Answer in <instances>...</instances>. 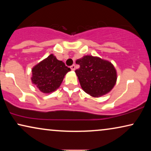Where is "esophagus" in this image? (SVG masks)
<instances>
[{
	"instance_id": "1",
	"label": "esophagus",
	"mask_w": 151,
	"mask_h": 151,
	"mask_svg": "<svg viewBox=\"0 0 151 151\" xmlns=\"http://www.w3.org/2000/svg\"><path fill=\"white\" fill-rule=\"evenodd\" d=\"M70 68H71V69L72 70V71H74V70L76 69V66H75V65H73L70 67Z\"/></svg>"
}]
</instances>
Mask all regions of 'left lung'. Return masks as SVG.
<instances>
[{
  "label": "left lung",
  "mask_w": 151,
  "mask_h": 151,
  "mask_svg": "<svg viewBox=\"0 0 151 151\" xmlns=\"http://www.w3.org/2000/svg\"><path fill=\"white\" fill-rule=\"evenodd\" d=\"M76 63L80 65L75 72L81 87L90 96L98 97L108 93L116 83V70L110 62L85 55Z\"/></svg>",
  "instance_id": "obj_1"
}]
</instances>
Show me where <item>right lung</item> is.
Instances as JSON below:
<instances>
[{
  "label": "right lung",
  "instance_id": "obj_1",
  "mask_svg": "<svg viewBox=\"0 0 151 151\" xmlns=\"http://www.w3.org/2000/svg\"><path fill=\"white\" fill-rule=\"evenodd\" d=\"M71 69L51 54L32 69V80L40 91L49 93L60 86L64 77Z\"/></svg>",
  "mask_w": 151,
  "mask_h": 151
}]
</instances>
